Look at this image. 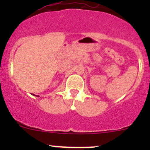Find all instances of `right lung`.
Listing matches in <instances>:
<instances>
[{"label":"right lung","mask_w":150,"mask_h":150,"mask_svg":"<svg viewBox=\"0 0 150 150\" xmlns=\"http://www.w3.org/2000/svg\"><path fill=\"white\" fill-rule=\"evenodd\" d=\"M33 95H35V94H33Z\"/></svg>","instance_id":"1"}]
</instances>
